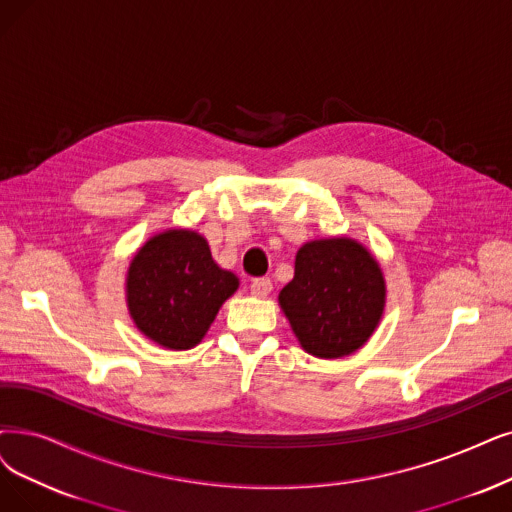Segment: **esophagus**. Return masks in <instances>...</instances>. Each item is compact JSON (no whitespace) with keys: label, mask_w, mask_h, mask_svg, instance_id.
Segmentation results:
<instances>
[{"label":"esophagus","mask_w":512,"mask_h":512,"mask_svg":"<svg viewBox=\"0 0 512 512\" xmlns=\"http://www.w3.org/2000/svg\"><path fill=\"white\" fill-rule=\"evenodd\" d=\"M250 290H252V294H254V296L264 298V296H269V294H271V290H273V283H271V279H269V277H258V279H254V281H252Z\"/></svg>","instance_id":"1"}]
</instances>
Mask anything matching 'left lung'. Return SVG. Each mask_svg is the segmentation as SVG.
Listing matches in <instances>:
<instances>
[{
  "mask_svg": "<svg viewBox=\"0 0 512 512\" xmlns=\"http://www.w3.org/2000/svg\"><path fill=\"white\" fill-rule=\"evenodd\" d=\"M386 302L380 264L349 237L315 239L296 254L294 279L279 292L302 349L319 359L355 353L378 327Z\"/></svg>",
  "mask_w": 512,
  "mask_h": 512,
  "instance_id": "8db88e82",
  "label": "left lung"
}]
</instances>
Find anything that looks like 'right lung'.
<instances>
[{
    "label": "right lung",
    "mask_w": 512,
    "mask_h": 512,
    "mask_svg": "<svg viewBox=\"0 0 512 512\" xmlns=\"http://www.w3.org/2000/svg\"><path fill=\"white\" fill-rule=\"evenodd\" d=\"M239 279L220 269L210 245L189 229L151 237L130 262L128 311L138 330L163 349L187 351L201 342Z\"/></svg>",
    "instance_id": "right-lung-1"
}]
</instances>
